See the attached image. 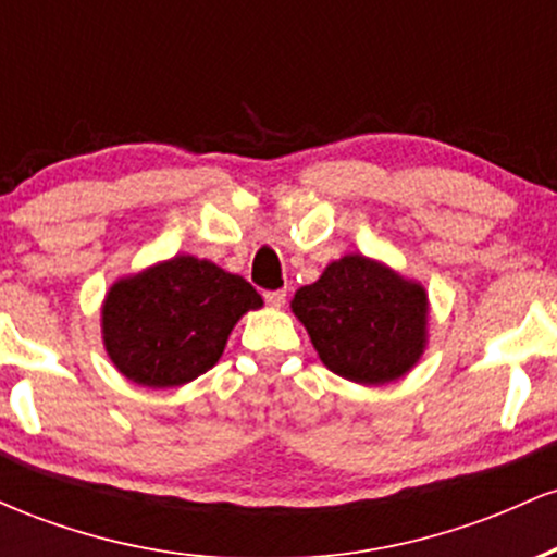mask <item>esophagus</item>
<instances>
[{
    "mask_svg": "<svg viewBox=\"0 0 557 557\" xmlns=\"http://www.w3.org/2000/svg\"><path fill=\"white\" fill-rule=\"evenodd\" d=\"M264 300L270 306H274V309H280V306H285V300H287V293L285 290H267L264 293Z\"/></svg>",
    "mask_w": 557,
    "mask_h": 557,
    "instance_id": "34e87169",
    "label": "esophagus"
}]
</instances>
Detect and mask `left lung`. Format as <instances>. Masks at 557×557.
Returning a JSON list of instances; mask_svg holds the SVG:
<instances>
[{"label":"left lung","instance_id":"1","mask_svg":"<svg viewBox=\"0 0 557 557\" xmlns=\"http://www.w3.org/2000/svg\"><path fill=\"white\" fill-rule=\"evenodd\" d=\"M290 306L324 367L350 382L398 380L424 350V287L359 253L332 261Z\"/></svg>","mask_w":557,"mask_h":557}]
</instances>
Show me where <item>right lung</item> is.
<instances>
[{"label":"right lung","instance_id":"add662e5","mask_svg":"<svg viewBox=\"0 0 557 557\" xmlns=\"http://www.w3.org/2000/svg\"><path fill=\"white\" fill-rule=\"evenodd\" d=\"M259 306L238 274L175 257L112 287L101 311L107 354L136 385H185L220 361L233 324Z\"/></svg>","mask_w":557,"mask_h":557}]
</instances>
